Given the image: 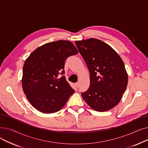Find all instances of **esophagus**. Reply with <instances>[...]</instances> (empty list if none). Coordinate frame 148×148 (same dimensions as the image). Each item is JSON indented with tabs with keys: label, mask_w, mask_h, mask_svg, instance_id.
<instances>
[{
	"label": "esophagus",
	"mask_w": 148,
	"mask_h": 148,
	"mask_svg": "<svg viewBox=\"0 0 148 148\" xmlns=\"http://www.w3.org/2000/svg\"><path fill=\"white\" fill-rule=\"evenodd\" d=\"M75 87L77 88H79V83L77 82V83H75Z\"/></svg>",
	"instance_id": "obj_1"
}]
</instances>
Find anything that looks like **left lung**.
Wrapping results in <instances>:
<instances>
[{"label":"left lung","instance_id":"obj_1","mask_svg":"<svg viewBox=\"0 0 148 148\" xmlns=\"http://www.w3.org/2000/svg\"><path fill=\"white\" fill-rule=\"evenodd\" d=\"M75 45L90 72L89 89L82 93L86 103L98 112L117 105L128 84L123 62L112 47L97 39L76 41Z\"/></svg>","mask_w":148,"mask_h":148}]
</instances>
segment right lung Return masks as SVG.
<instances>
[{"label":"right lung","instance_id":"1","mask_svg":"<svg viewBox=\"0 0 148 148\" xmlns=\"http://www.w3.org/2000/svg\"><path fill=\"white\" fill-rule=\"evenodd\" d=\"M77 53L71 42L59 40L45 44L30 54L23 65L22 86L36 109L49 114L65 106L74 92L64 75L65 62Z\"/></svg>","mask_w":148,"mask_h":148}]
</instances>
